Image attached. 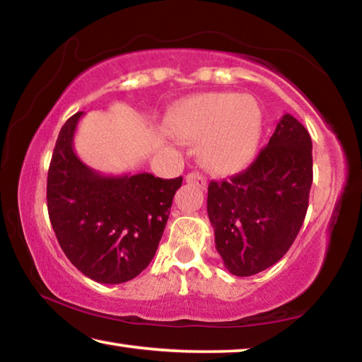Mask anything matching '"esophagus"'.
<instances>
[{
	"mask_svg": "<svg viewBox=\"0 0 362 362\" xmlns=\"http://www.w3.org/2000/svg\"><path fill=\"white\" fill-rule=\"evenodd\" d=\"M187 183H192V185H196L199 188H206L207 182H206V177L201 175L199 173H189L187 177H185Z\"/></svg>",
	"mask_w": 362,
	"mask_h": 362,
	"instance_id": "34e87169",
	"label": "esophagus"
}]
</instances>
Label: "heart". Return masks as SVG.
Here are the masks:
<instances>
[{
    "label": "heart",
    "instance_id": "heart-1",
    "mask_svg": "<svg viewBox=\"0 0 362 362\" xmlns=\"http://www.w3.org/2000/svg\"><path fill=\"white\" fill-rule=\"evenodd\" d=\"M173 127L179 137L201 140L199 155L211 170L231 174L254 156L262 136V110L249 95L207 93L183 103Z\"/></svg>",
    "mask_w": 362,
    "mask_h": 362
}]
</instances>
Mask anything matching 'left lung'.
I'll return each mask as SVG.
<instances>
[{"label":"left lung","instance_id":"left-lung-1","mask_svg":"<svg viewBox=\"0 0 362 362\" xmlns=\"http://www.w3.org/2000/svg\"><path fill=\"white\" fill-rule=\"evenodd\" d=\"M311 148L308 131L286 113L246 170L209 183L207 216L217 252L231 274L260 273L292 246L308 209Z\"/></svg>","mask_w":362,"mask_h":362}]
</instances>
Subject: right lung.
I'll return each instance as SVG.
<instances>
[{
	"label": "right lung",
	"mask_w": 362,
	"mask_h": 362,
	"mask_svg": "<svg viewBox=\"0 0 362 362\" xmlns=\"http://www.w3.org/2000/svg\"><path fill=\"white\" fill-rule=\"evenodd\" d=\"M83 112L59 132L47 173V212L60 247L84 276L131 281L156 254L182 177L102 175L73 150Z\"/></svg>",
	"instance_id": "right-lung-1"
}]
</instances>
